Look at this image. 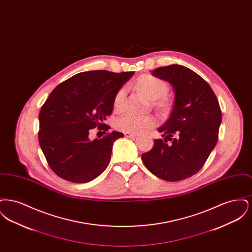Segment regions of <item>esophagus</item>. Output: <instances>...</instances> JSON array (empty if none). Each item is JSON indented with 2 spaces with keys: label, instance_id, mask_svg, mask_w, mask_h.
<instances>
[{
  "label": "esophagus",
  "instance_id": "1",
  "mask_svg": "<svg viewBox=\"0 0 252 252\" xmlns=\"http://www.w3.org/2000/svg\"><path fill=\"white\" fill-rule=\"evenodd\" d=\"M124 134H125V136L127 137V138H133V137H136V136H137L136 133H132V132H125Z\"/></svg>",
  "mask_w": 252,
  "mask_h": 252
}]
</instances>
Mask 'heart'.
<instances>
[{"label": "heart", "instance_id": "1", "mask_svg": "<svg viewBox=\"0 0 252 252\" xmlns=\"http://www.w3.org/2000/svg\"><path fill=\"white\" fill-rule=\"evenodd\" d=\"M137 86L145 95L154 100L163 97L167 93V84L163 80L149 74L141 76L137 81ZM126 94V87L120 89L116 94L113 102V107L116 110H120L123 108ZM157 123L158 121L153 116L126 113L116 120L115 126L122 131L140 133L156 126Z\"/></svg>", "mask_w": 252, "mask_h": 252}]
</instances>
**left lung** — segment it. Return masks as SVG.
I'll return each instance as SVG.
<instances>
[{
	"mask_svg": "<svg viewBox=\"0 0 252 252\" xmlns=\"http://www.w3.org/2000/svg\"><path fill=\"white\" fill-rule=\"evenodd\" d=\"M167 81L175 93L171 115L158 128L164 139H156L152 149L142 155L153 175L180 181L196 174L215 148L222 114L210 85L182 65L157 68L151 73Z\"/></svg>",
	"mask_w": 252,
	"mask_h": 252,
	"instance_id": "1",
	"label": "left lung"
}]
</instances>
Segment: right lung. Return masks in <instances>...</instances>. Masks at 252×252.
<instances>
[{
    "instance_id": "add662e5",
    "label": "right lung",
    "mask_w": 252,
    "mask_h": 252,
    "mask_svg": "<svg viewBox=\"0 0 252 252\" xmlns=\"http://www.w3.org/2000/svg\"><path fill=\"white\" fill-rule=\"evenodd\" d=\"M134 72L91 71L57 86L39 112L38 142L49 166L63 180L85 183L108 166L112 146L123 133L89 139L90 129H109L102 124L113 109L121 87Z\"/></svg>"
}]
</instances>
